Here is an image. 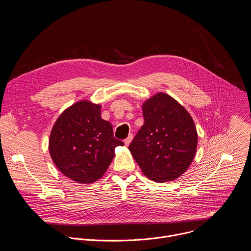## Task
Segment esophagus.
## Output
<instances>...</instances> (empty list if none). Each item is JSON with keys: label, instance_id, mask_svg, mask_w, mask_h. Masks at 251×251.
Listing matches in <instances>:
<instances>
[{"label": "esophagus", "instance_id": "obj_1", "mask_svg": "<svg viewBox=\"0 0 251 251\" xmlns=\"http://www.w3.org/2000/svg\"><path fill=\"white\" fill-rule=\"evenodd\" d=\"M132 140H133V134H130V135L128 136V138H127V139H125V141H124L125 145H126V146H129V145L131 144Z\"/></svg>", "mask_w": 251, "mask_h": 251}]
</instances>
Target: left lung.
<instances>
[{"label":"left lung","instance_id":"obj_1","mask_svg":"<svg viewBox=\"0 0 251 251\" xmlns=\"http://www.w3.org/2000/svg\"><path fill=\"white\" fill-rule=\"evenodd\" d=\"M145 123L129 146L142 173L165 183L181 176L192 164L198 147L195 122L183 105L159 92L142 104Z\"/></svg>","mask_w":251,"mask_h":251}]
</instances>
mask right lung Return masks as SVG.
Listing matches in <instances>:
<instances>
[{
	"label": "right lung",
	"instance_id": "obj_1",
	"mask_svg": "<svg viewBox=\"0 0 251 251\" xmlns=\"http://www.w3.org/2000/svg\"><path fill=\"white\" fill-rule=\"evenodd\" d=\"M110 122L101 118V105L89 100L74 103L58 116L50 135L49 151L56 168L79 184H91L110 166L115 148Z\"/></svg>",
	"mask_w": 251,
	"mask_h": 251
}]
</instances>
